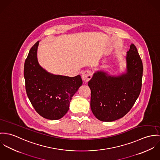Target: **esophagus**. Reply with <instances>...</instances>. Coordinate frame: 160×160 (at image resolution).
<instances>
[{
    "label": "esophagus",
    "instance_id": "obj_1",
    "mask_svg": "<svg viewBox=\"0 0 160 160\" xmlns=\"http://www.w3.org/2000/svg\"><path fill=\"white\" fill-rule=\"evenodd\" d=\"M92 76V72L89 70L85 71L82 74V80L85 82H88L89 80L91 78Z\"/></svg>",
    "mask_w": 160,
    "mask_h": 160
}]
</instances>
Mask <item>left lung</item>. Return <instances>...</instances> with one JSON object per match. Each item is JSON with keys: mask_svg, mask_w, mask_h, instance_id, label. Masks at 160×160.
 Returning a JSON list of instances; mask_svg holds the SVG:
<instances>
[{"mask_svg": "<svg viewBox=\"0 0 160 160\" xmlns=\"http://www.w3.org/2000/svg\"><path fill=\"white\" fill-rule=\"evenodd\" d=\"M126 72L110 76L97 71L88 83L91 89V109L102 122H113L123 117L138 98L142 87L143 65L134 44L127 52Z\"/></svg>", "mask_w": 160, "mask_h": 160, "instance_id": "left-lung-1", "label": "left lung"}]
</instances>
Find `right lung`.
I'll use <instances>...</instances> for the list:
<instances>
[{
  "instance_id": "right-lung-1",
  "label": "right lung",
  "mask_w": 160,
  "mask_h": 160,
  "mask_svg": "<svg viewBox=\"0 0 160 160\" xmlns=\"http://www.w3.org/2000/svg\"><path fill=\"white\" fill-rule=\"evenodd\" d=\"M38 43L32 47L24 62L26 93L40 116L59 120L69 110L72 98L82 85V79L80 75L73 77L57 75L43 69L37 58Z\"/></svg>"
}]
</instances>
